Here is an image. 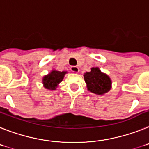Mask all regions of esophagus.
I'll return each mask as SVG.
<instances>
[{
    "mask_svg": "<svg viewBox=\"0 0 149 149\" xmlns=\"http://www.w3.org/2000/svg\"><path fill=\"white\" fill-rule=\"evenodd\" d=\"M70 70L72 72H74V73H79V69L78 67H74V66H73V67H71Z\"/></svg>",
    "mask_w": 149,
    "mask_h": 149,
    "instance_id": "1",
    "label": "esophagus"
}]
</instances>
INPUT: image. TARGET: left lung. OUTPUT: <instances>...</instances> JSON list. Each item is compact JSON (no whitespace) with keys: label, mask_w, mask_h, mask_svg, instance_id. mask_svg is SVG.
Wrapping results in <instances>:
<instances>
[{"label":"left lung","mask_w":149,"mask_h":149,"mask_svg":"<svg viewBox=\"0 0 149 149\" xmlns=\"http://www.w3.org/2000/svg\"><path fill=\"white\" fill-rule=\"evenodd\" d=\"M84 79L88 91L97 95H103L112 88V80L99 67H91V71L84 73Z\"/></svg>","instance_id":"8db88e82"}]
</instances>
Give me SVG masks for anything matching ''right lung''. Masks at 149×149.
Listing matches in <instances>:
<instances>
[{
	"instance_id": "add662e5",
	"label": "right lung",
	"mask_w": 149,
	"mask_h": 149,
	"mask_svg": "<svg viewBox=\"0 0 149 149\" xmlns=\"http://www.w3.org/2000/svg\"><path fill=\"white\" fill-rule=\"evenodd\" d=\"M66 73H67V71H61L56 70L53 69L50 73L42 77V82L43 87L47 90L53 91L56 90V88L58 87L59 84L63 81L64 77Z\"/></svg>"
}]
</instances>
